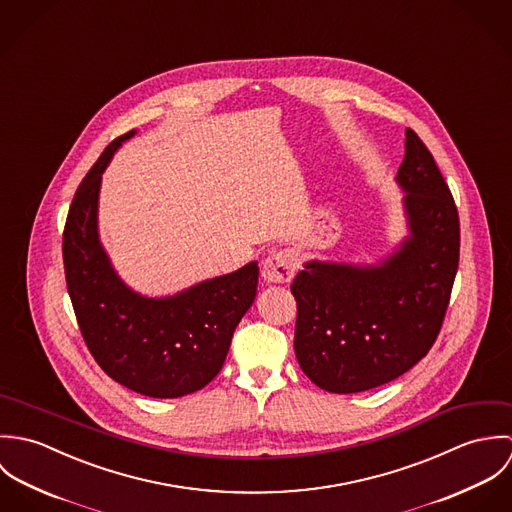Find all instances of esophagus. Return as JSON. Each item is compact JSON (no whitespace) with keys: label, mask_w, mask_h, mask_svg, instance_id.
Listing matches in <instances>:
<instances>
[{"label":"esophagus","mask_w":512,"mask_h":512,"mask_svg":"<svg viewBox=\"0 0 512 512\" xmlns=\"http://www.w3.org/2000/svg\"><path fill=\"white\" fill-rule=\"evenodd\" d=\"M297 268V256L293 250H272L264 260L262 276L270 284H288Z\"/></svg>","instance_id":"34e87169"}]
</instances>
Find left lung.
<instances>
[{"mask_svg":"<svg viewBox=\"0 0 512 512\" xmlns=\"http://www.w3.org/2000/svg\"><path fill=\"white\" fill-rule=\"evenodd\" d=\"M396 181L410 224L398 252L368 268L309 262L293 280L295 357L327 392L398 378L428 355L443 325L459 266V215L434 155L410 128Z\"/></svg>","mask_w":512,"mask_h":512,"instance_id":"8db88e82","label":"left lung"}]
</instances>
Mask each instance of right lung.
Instances as JSON below:
<instances>
[{
	"mask_svg": "<svg viewBox=\"0 0 512 512\" xmlns=\"http://www.w3.org/2000/svg\"><path fill=\"white\" fill-rule=\"evenodd\" d=\"M134 134L110 142L74 193L63 232L67 290L82 339L110 378L149 398H179L219 374L232 333L254 303L258 264L163 299L120 282L98 240L96 207L102 171Z\"/></svg>",
	"mask_w": 512,
	"mask_h": 512,
	"instance_id": "add662e5",
	"label": "right lung"
}]
</instances>
